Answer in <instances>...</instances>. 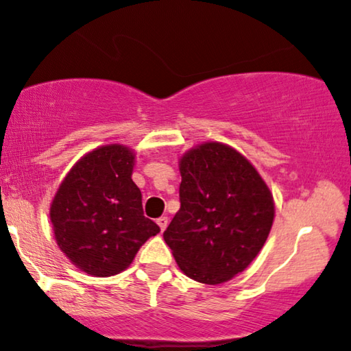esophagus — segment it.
I'll return each instance as SVG.
<instances>
[{
	"mask_svg": "<svg viewBox=\"0 0 351 351\" xmlns=\"http://www.w3.org/2000/svg\"><path fill=\"white\" fill-rule=\"evenodd\" d=\"M157 223H158V227H160V230H165L167 229V226H168V217L167 216H162V217H158L157 219Z\"/></svg>",
	"mask_w": 351,
	"mask_h": 351,
	"instance_id": "obj_1",
	"label": "esophagus"
}]
</instances>
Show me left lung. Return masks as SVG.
Here are the masks:
<instances>
[{
    "mask_svg": "<svg viewBox=\"0 0 351 351\" xmlns=\"http://www.w3.org/2000/svg\"><path fill=\"white\" fill-rule=\"evenodd\" d=\"M180 210L163 232L181 271L221 285L255 260L271 230L273 194L240 152L206 142L180 158Z\"/></svg>",
    "mask_w": 351,
    "mask_h": 351,
    "instance_id": "1",
    "label": "left lung"
}]
</instances>
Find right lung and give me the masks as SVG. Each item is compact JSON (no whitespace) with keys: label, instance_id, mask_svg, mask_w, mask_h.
Returning <instances> with one entry per match:
<instances>
[{"label":"right lung","instance_id":"1","mask_svg":"<svg viewBox=\"0 0 351 351\" xmlns=\"http://www.w3.org/2000/svg\"><path fill=\"white\" fill-rule=\"evenodd\" d=\"M135 154L111 143L73 165L50 204L55 240L75 267L91 276L124 271L160 227L143 216L132 181Z\"/></svg>","mask_w":351,"mask_h":351}]
</instances>
